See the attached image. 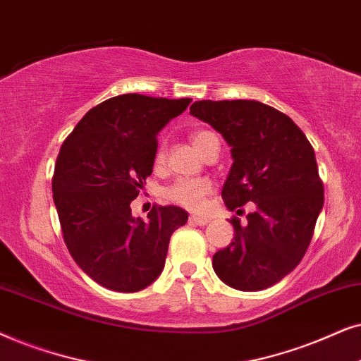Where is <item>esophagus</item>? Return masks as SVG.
Returning a JSON list of instances; mask_svg holds the SVG:
<instances>
[{
  "label": "esophagus",
  "mask_w": 361,
  "mask_h": 361,
  "mask_svg": "<svg viewBox=\"0 0 361 361\" xmlns=\"http://www.w3.org/2000/svg\"><path fill=\"white\" fill-rule=\"evenodd\" d=\"M190 223L196 226H206L209 223V218H204V216H190Z\"/></svg>",
  "instance_id": "esophagus-1"
}]
</instances>
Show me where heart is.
<instances>
[{
	"mask_svg": "<svg viewBox=\"0 0 361 361\" xmlns=\"http://www.w3.org/2000/svg\"><path fill=\"white\" fill-rule=\"evenodd\" d=\"M190 138L193 142V145L203 155L213 145H219L216 133L211 130H204V128L195 130L190 135ZM165 147L160 145L155 153L157 165H161L165 161ZM211 190H213V185H211V181L204 180V178H181V180H176L175 183H171L165 190V198L171 201V203L183 206L186 209L196 211L203 206L204 198L211 193Z\"/></svg>",
	"mask_w": 361,
	"mask_h": 361,
	"instance_id": "1",
	"label": "heart"
}]
</instances>
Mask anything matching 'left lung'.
Returning <instances> with one entry per match:
<instances>
[{"instance_id": "obj_1", "label": "left lung", "mask_w": 361, "mask_h": 361, "mask_svg": "<svg viewBox=\"0 0 361 361\" xmlns=\"http://www.w3.org/2000/svg\"><path fill=\"white\" fill-rule=\"evenodd\" d=\"M190 114L231 147L226 208H256L246 226L231 219L234 239L213 256L216 276L238 290L267 289L294 271L314 236L324 206L314 148L294 120L257 100H200Z\"/></svg>"}]
</instances>
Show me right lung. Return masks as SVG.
I'll return each mask as SVG.
<instances>
[{
	"instance_id": "add662e5",
	"label": "right lung",
	"mask_w": 361,
	"mask_h": 361,
	"mask_svg": "<svg viewBox=\"0 0 361 361\" xmlns=\"http://www.w3.org/2000/svg\"><path fill=\"white\" fill-rule=\"evenodd\" d=\"M191 99L123 94L90 109L62 143L52 195L71 256L100 286L138 292L165 267L170 238L186 224L178 206H153L147 221L130 203L152 175L157 135Z\"/></svg>"
}]
</instances>
